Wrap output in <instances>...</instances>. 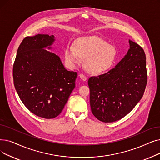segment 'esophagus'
<instances>
[{
    "instance_id": "esophagus-1",
    "label": "esophagus",
    "mask_w": 160,
    "mask_h": 160,
    "mask_svg": "<svg viewBox=\"0 0 160 160\" xmlns=\"http://www.w3.org/2000/svg\"><path fill=\"white\" fill-rule=\"evenodd\" d=\"M79 76H80V78L82 80H84V81H86V80H87V77L84 74H79Z\"/></svg>"
}]
</instances>
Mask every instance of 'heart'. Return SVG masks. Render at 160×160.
<instances>
[{"label":"heart","instance_id":"b5f03b06","mask_svg":"<svg viewBox=\"0 0 160 160\" xmlns=\"http://www.w3.org/2000/svg\"><path fill=\"white\" fill-rule=\"evenodd\" d=\"M116 50L105 40L95 36L76 39L74 46L68 44L65 56L68 63L78 64L82 59L86 71L93 74L105 73L112 68L116 59Z\"/></svg>","mask_w":160,"mask_h":160}]
</instances>
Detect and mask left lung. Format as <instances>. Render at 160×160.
<instances>
[{
	"label": "left lung",
	"mask_w": 160,
	"mask_h": 160,
	"mask_svg": "<svg viewBox=\"0 0 160 160\" xmlns=\"http://www.w3.org/2000/svg\"><path fill=\"white\" fill-rule=\"evenodd\" d=\"M130 48L115 68L88 80L92 112L99 120L114 122L134 108L147 84L146 55L142 48L129 40Z\"/></svg>",
	"instance_id": "left-lung-1"
}]
</instances>
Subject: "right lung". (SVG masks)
I'll return each instance as SVG.
<instances>
[{
  "label": "right lung",
  "instance_id": "obj_1",
  "mask_svg": "<svg viewBox=\"0 0 160 160\" xmlns=\"http://www.w3.org/2000/svg\"><path fill=\"white\" fill-rule=\"evenodd\" d=\"M53 35L25 37L13 65V84L23 105L37 116L57 117L75 88L77 72L65 68L60 58L44 48L52 44Z\"/></svg>",
  "mask_w": 160,
  "mask_h": 160
}]
</instances>
